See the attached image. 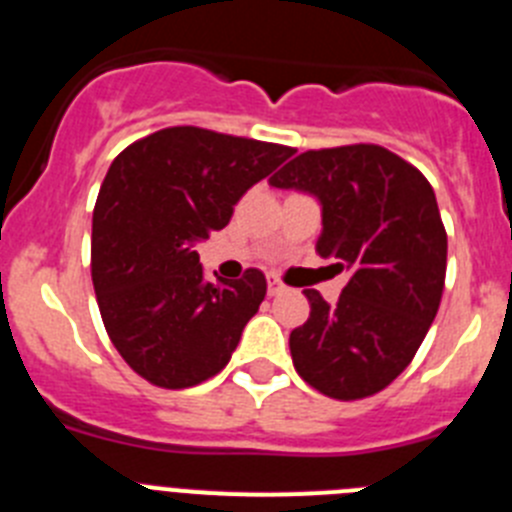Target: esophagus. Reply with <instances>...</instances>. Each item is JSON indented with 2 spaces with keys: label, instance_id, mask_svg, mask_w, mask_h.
Masks as SVG:
<instances>
[{
  "label": "esophagus",
  "instance_id": "34e87169",
  "mask_svg": "<svg viewBox=\"0 0 512 512\" xmlns=\"http://www.w3.org/2000/svg\"><path fill=\"white\" fill-rule=\"evenodd\" d=\"M284 284H282V279H277V277H269V295L274 297V295H282L284 292Z\"/></svg>",
  "mask_w": 512,
  "mask_h": 512
}]
</instances>
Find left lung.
Returning <instances> with one entry per match:
<instances>
[{"instance_id": "left-lung-1", "label": "left lung", "mask_w": 512, "mask_h": 512, "mask_svg": "<svg viewBox=\"0 0 512 512\" xmlns=\"http://www.w3.org/2000/svg\"><path fill=\"white\" fill-rule=\"evenodd\" d=\"M269 182L320 202L318 253L348 271L336 305L305 289L310 318L289 333L297 374L336 400L384 390L413 361L441 305L446 230L433 187L372 143L305 151Z\"/></svg>"}]
</instances>
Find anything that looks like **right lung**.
<instances>
[{"instance_id":"add662e5","label":"right lung","mask_w":512,"mask_h":512,"mask_svg":"<svg viewBox=\"0 0 512 512\" xmlns=\"http://www.w3.org/2000/svg\"><path fill=\"white\" fill-rule=\"evenodd\" d=\"M292 148L164 128L112 161L92 217V282L107 336L135 374L184 390L215 377L266 297V277L207 282L194 246Z\"/></svg>"}]
</instances>
